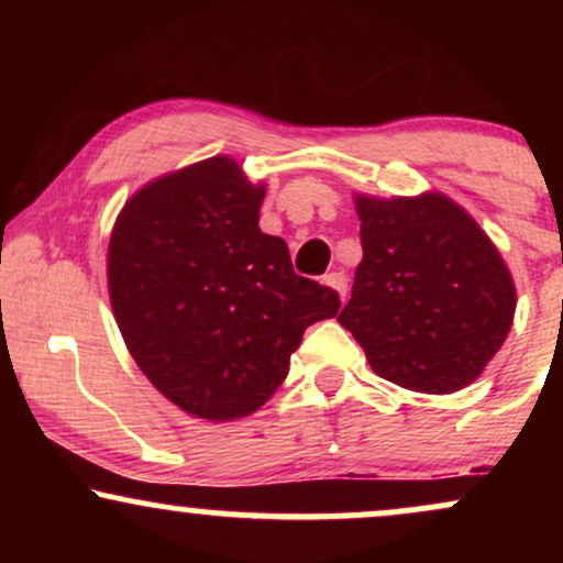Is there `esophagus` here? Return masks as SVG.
I'll return each instance as SVG.
<instances>
[{"instance_id":"1","label":"esophagus","mask_w":563,"mask_h":563,"mask_svg":"<svg viewBox=\"0 0 563 563\" xmlns=\"http://www.w3.org/2000/svg\"><path fill=\"white\" fill-rule=\"evenodd\" d=\"M325 286H331V288L335 290V294H339L341 301L346 299L349 283H346V275H344V273H331V275H325Z\"/></svg>"}]
</instances>
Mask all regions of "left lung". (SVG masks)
Instances as JSON below:
<instances>
[{"instance_id": "8db88e82", "label": "left lung", "mask_w": 563, "mask_h": 563, "mask_svg": "<svg viewBox=\"0 0 563 563\" xmlns=\"http://www.w3.org/2000/svg\"><path fill=\"white\" fill-rule=\"evenodd\" d=\"M363 262L339 322L376 376L450 394L482 376L503 346L516 288L500 251L442 192L354 196Z\"/></svg>"}]
</instances>
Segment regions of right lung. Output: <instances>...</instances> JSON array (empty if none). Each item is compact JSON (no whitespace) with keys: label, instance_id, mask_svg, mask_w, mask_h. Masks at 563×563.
<instances>
[{"label":"right lung","instance_id":"1","mask_svg":"<svg viewBox=\"0 0 563 563\" xmlns=\"http://www.w3.org/2000/svg\"><path fill=\"white\" fill-rule=\"evenodd\" d=\"M264 185L230 156L164 174L121 209L108 294L129 354L187 416L235 421L288 376L312 322L339 294L294 273L283 238L260 230Z\"/></svg>","mask_w":563,"mask_h":563}]
</instances>
